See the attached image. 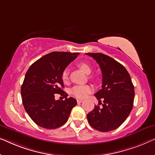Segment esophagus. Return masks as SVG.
Returning <instances> with one entry per match:
<instances>
[{"instance_id":"esophagus-1","label":"esophagus","mask_w":155,"mask_h":155,"mask_svg":"<svg viewBox=\"0 0 155 155\" xmlns=\"http://www.w3.org/2000/svg\"><path fill=\"white\" fill-rule=\"evenodd\" d=\"M77 102H78V104H80V103L82 102V100H81V99H77Z\"/></svg>"}]
</instances>
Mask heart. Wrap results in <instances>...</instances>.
<instances>
[{"label":"heart","instance_id":"heart-1","mask_svg":"<svg viewBox=\"0 0 155 155\" xmlns=\"http://www.w3.org/2000/svg\"><path fill=\"white\" fill-rule=\"evenodd\" d=\"M78 66L81 68L83 72L86 74H90L91 72V67L86 63L81 62L78 64ZM69 71L68 69H65L61 74V79L64 82H66L68 80ZM92 91V87L89 85H76L73 87L71 94L78 98H84L88 94Z\"/></svg>","mask_w":155,"mask_h":155}]
</instances>
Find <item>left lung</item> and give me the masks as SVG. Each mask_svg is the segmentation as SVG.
I'll list each match as a JSON object with an SVG mask.
<instances>
[{"label":"left lung","instance_id":"1","mask_svg":"<svg viewBox=\"0 0 155 155\" xmlns=\"http://www.w3.org/2000/svg\"><path fill=\"white\" fill-rule=\"evenodd\" d=\"M99 65L102 72V89L94 96L102 107L95 105L87 114L91 127L98 131H113L127 120L134 106V87L124 66L102 53H86Z\"/></svg>","mask_w":155,"mask_h":155}]
</instances>
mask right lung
<instances>
[{
    "mask_svg": "<svg viewBox=\"0 0 155 155\" xmlns=\"http://www.w3.org/2000/svg\"><path fill=\"white\" fill-rule=\"evenodd\" d=\"M80 53L53 51L40 58L30 66L21 88L24 107L38 126L54 129L67 122L77 101L63 89L61 74ZM55 93L64 95V101L55 100Z\"/></svg>",
    "mask_w": 155,
    "mask_h": 155,
    "instance_id": "right-lung-1",
    "label": "right lung"
}]
</instances>
